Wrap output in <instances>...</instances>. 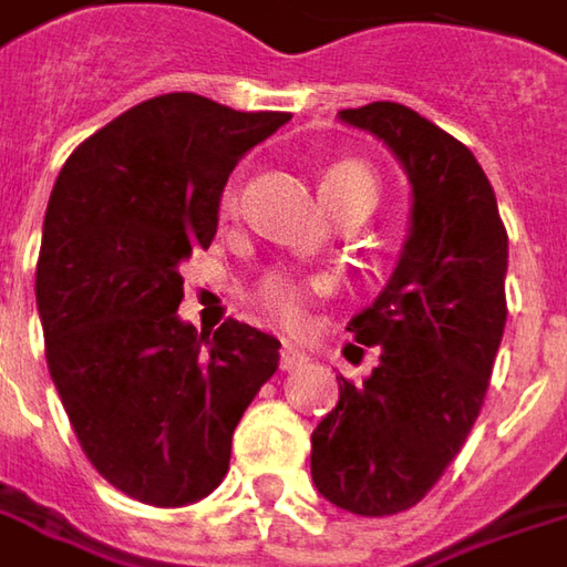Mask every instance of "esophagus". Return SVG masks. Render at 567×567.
<instances>
[{
	"label": "esophagus",
	"instance_id": "obj_1",
	"mask_svg": "<svg viewBox=\"0 0 567 567\" xmlns=\"http://www.w3.org/2000/svg\"><path fill=\"white\" fill-rule=\"evenodd\" d=\"M302 362H306V352L299 346L284 343V349H280V368L284 371H296V368H302Z\"/></svg>",
	"mask_w": 567,
	"mask_h": 567
}]
</instances>
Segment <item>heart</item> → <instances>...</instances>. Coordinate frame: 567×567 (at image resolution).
Instances as JSON below:
<instances>
[{
	"instance_id": "heart-1",
	"label": "heart",
	"mask_w": 567,
	"mask_h": 567,
	"mask_svg": "<svg viewBox=\"0 0 567 567\" xmlns=\"http://www.w3.org/2000/svg\"><path fill=\"white\" fill-rule=\"evenodd\" d=\"M321 193L328 205L340 215L343 208L352 205H368L374 208L378 196H381V186L374 171L362 165V162H333L324 174H321ZM239 203V186L237 181H227L221 189V215H234ZM328 287L324 277H302L290 275V271H268V275L258 277L252 299L256 306L271 321L284 324V328H296L306 315V306L315 292H321Z\"/></svg>"
}]
</instances>
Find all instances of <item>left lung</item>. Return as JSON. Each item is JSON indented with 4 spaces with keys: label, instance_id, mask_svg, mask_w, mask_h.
I'll use <instances>...</instances> for the list:
<instances>
[{
    "label": "left lung",
    "instance_id": "left-lung-1",
    "mask_svg": "<svg viewBox=\"0 0 567 567\" xmlns=\"http://www.w3.org/2000/svg\"><path fill=\"white\" fill-rule=\"evenodd\" d=\"M346 124L396 152L412 181V234L390 284L349 330L378 346L362 383L311 434V481L352 515L417 505L465 446L505 330L508 234L465 143L399 102L343 109Z\"/></svg>",
    "mask_w": 567,
    "mask_h": 567
}]
</instances>
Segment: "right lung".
<instances>
[{"mask_svg": "<svg viewBox=\"0 0 567 567\" xmlns=\"http://www.w3.org/2000/svg\"><path fill=\"white\" fill-rule=\"evenodd\" d=\"M287 121L165 93L83 140L52 186L37 261L45 362L80 450L131 499L208 496L277 371L271 333L234 318L199 333L177 306L181 261L212 246L230 171Z\"/></svg>", "mask_w": 567, "mask_h": 567, "instance_id": "right-lung-1", "label": "right lung"}]
</instances>
